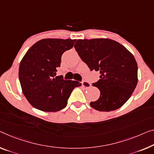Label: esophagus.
<instances>
[{"label": "esophagus", "instance_id": "1", "mask_svg": "<svg viewBox=\"0 0 154 154\" xmlns=\"http://www.w3.org/2000/svg\"><path fill=\"white\" fill-rule=\"evenodd\" d=\"M82 87H85V88H89V87H91V84L87 81H82Z\"/></svg>", "mask_w": 154, "mask_h": 154}]
</instances>
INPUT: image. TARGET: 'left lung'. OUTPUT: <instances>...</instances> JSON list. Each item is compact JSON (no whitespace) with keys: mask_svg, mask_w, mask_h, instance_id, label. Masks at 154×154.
Here are the masks:
<instances>
[{"mask_svg":"<svg viewBox=\"0 0 154 154\" xmlns=\"http://www.w3.org/2000/svg\"><path fill=\"white\" fill-rule=\"evenodd\" d=\"M75 51L91 71L100 72V80L93 86L100 95L90 106L100 112L121 107L131 97L138 82V65L125 47L109 38L79 39Z\"/></svg>","mask_w":154,"mask_h":154,"instance_id":"1","label":"left lung"}]
</instances>
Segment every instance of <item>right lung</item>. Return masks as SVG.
<instances>
[{
  "label": "right lung",
  "instance_id": "add662e5",
  "mask_svg": "<svg viewBox=\"0 0 154 154\" xmlns=\"http://www.w3.org/2000/svg\"><path fill=\"white\" fill-rule=\"evenodd\" d=\"M75 40L42 39L28 49L19 66L23 93L34 108L47 112L63 109L75 87L81 84L56 76L61 56L74 47Z\"/></svg>",
  "mask_w": 154,
  "mask_h": 154
}]
</instances>
